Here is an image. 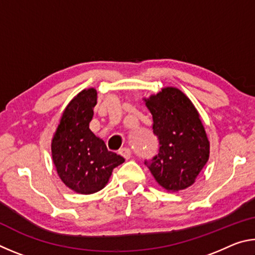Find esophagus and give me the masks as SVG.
Returning a JSON list of instances; mask_svg holds the SVG:
<instances>
[{
	"instance_id": "1",
	"label": "esophagus",
	"mask_w": 255,
	"mask_h": 255,
	"mask_svg": "<svg viewBox=\"0 0 255 255\" xmlns=\"http://www.w3.org/2000/svg\"><path fill=\"white\" fill-rule=\"evenodd\" d=\"M119 154L122 155V156L124 157V158H126V159H129L130 158V156H131V152H130V149L129 148H122L119 150Z\"/></svg>"
}]
</instances>
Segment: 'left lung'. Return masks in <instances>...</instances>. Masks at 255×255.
Wrapping results in <instances>:
<instances>
[{
    "instance_id": "1",
    "label": "left lung",
    "mask_w": 255,
    "mask_h": 255,
    "mask_svg": "<svg viewBox=\"0 0 255 255\" xmlns=\"http://www.w3.org/2000/svg\"><path fill=\"white\" fill-rule=\"evenodd\" d=\"M143 101L152 114L153 131L159 140L158 154L148 166L150 173L166 191L178 192L191 187L210 153L197 108L173 86L163 88Z\"/></svg>"
}]
</instances>
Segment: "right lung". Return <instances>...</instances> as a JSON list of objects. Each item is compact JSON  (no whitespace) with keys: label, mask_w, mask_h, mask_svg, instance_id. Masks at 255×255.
<instances>
[{"label":"right lung","mask_w":255,"mask_h":255,"mask_svg":"<svg viewBox=\"0 0 255 255\" xmlns=\"http://www.w3.org/2000/svg\"><path fill=\"white\" fill-rule=\"evenodd\" d=\"M97 100L94 88L77 93L64 109L51 139V157L59 179L80 195L100 191L115 167L125 162L90 129Z\"/></svg>","instance_id":"1"}]
</instances>
